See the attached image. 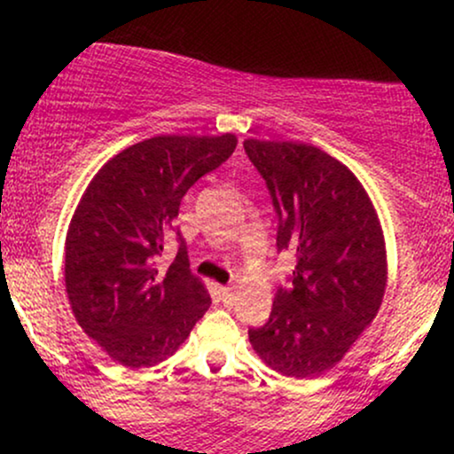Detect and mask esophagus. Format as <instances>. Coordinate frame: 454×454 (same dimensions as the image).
I'll list each match as a JSON object with an SVG mask.
<instances>
[{
    "mask_svg": "<svg viewBox=\"0 0 454 454\" xmlns=\"http://www.w3.org/2000/svg\"><path fill=\"white\" fill-rule=\"evenodd\" d=\"M237 286H223L222 288V301L223 305H232L234 301H237Z\"/></svg>",
    "mask_w": 454,
    "mask_h": 454,
    "instance_id": "1",
    "label": "esophagus"
}]
</instances>
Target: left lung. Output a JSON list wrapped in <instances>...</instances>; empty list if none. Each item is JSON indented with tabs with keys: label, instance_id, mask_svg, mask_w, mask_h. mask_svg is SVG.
<instances>
[{
	"label": "left lung",
	"instance_id": "1",
	"mask_svg": "<svg viewBox=\"0 0 454 454\" xmlns=\"http://www.w3.org/2000/svg\"><path fill=\"white\" fill-rule=\"evenodd\" d=\"M243 147L273 198L278 249L296 260L249 341L275 372L317 376L341 361L382 305L387 249L378 213L352 170L314 145L247 138Z\"/></svg>",
	"mask_w": 454,
	"mask_h": 454
}]
</instances>
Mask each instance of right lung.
Segmentation results:
<instances>
[{"label":"right lung","instance_id":"1","mask_svg":"<svg viewBox=\"0 0 454 454\" xmlns=\"http://www.w3.org/2000/svg\"><path fill=\"white\" fill-rule=\"evenodd\" d=\"M234 147V134H161L123 149L87 185L66 237V293L78 325L113 361L132 369L161 363L209 309L173 222L185 192ZM170 231L180 252L164 268Z\"/></svg>","mask_w":454,"mask_h":454}]
</instances>
